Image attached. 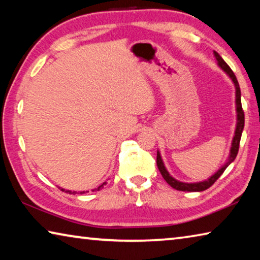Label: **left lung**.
<instances>
[{"label": "left lung", "instance_id": "obj_1", "mask_svg": "<svg viewBox=\"0 0 260 260\" xmlns=\"http://www.w3.org/2000/svg\"><path fill=\"white\" fill-rule=\"evenodd\" d=\"M214 56L218 60L219 67L221 68L223 71H225L228 76L232 78V80L234 81V85L236 87V110H237V125H236V131H235V136L233 139V143H232V149H231V155H230V159L225 164V166H222L217 173L212 175L209 180L203 182H199V183H184V182H180L178 180H175L174 178L171 177L167 172L164 162H162L159 152H157V166L158 170H159L160 174L162 175V178L165 179V181L170 184L171 187L177 189V190H181V191H203L206 190V189L210 188L212 184L217 181V180L220 178L225 170L227 169V166L231 164V162L235 159L237 156V152H239V148H240V141H241V136H242V132H243L244 128V111L242 109V103H241V89L239 86V82H237V79L235 77L234 72L232 71V69L228 67L227 63L225 60L221 58L217 51H214Z\"/></svg>", "mask_w": 260, "mask_h": 260}]
</instances>
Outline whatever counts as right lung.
<instances>
[{
    "instance_id": "obj_1",
    "label": "right lung",
    "mask_w": 260,
    "mask_h": 260,
    "mask_svg": "<svg viewBox=\"0 0 260 260\" xmlns=\"http://www.w3.org/2000/svg\"><path fill=\"white\" fill-rule=\"evenodd\" d=\"M104 184H105V183H103V184H102V186H100V187L98 188V190H100V189H101V188H102V187L104 186ZM61 190H64V189H61ZM67 192H70V193H76V192H74V191H73V192H71V191H70V190H67ZM80 193H82V191H81Z\"/></svg>"
}]
</instances>
